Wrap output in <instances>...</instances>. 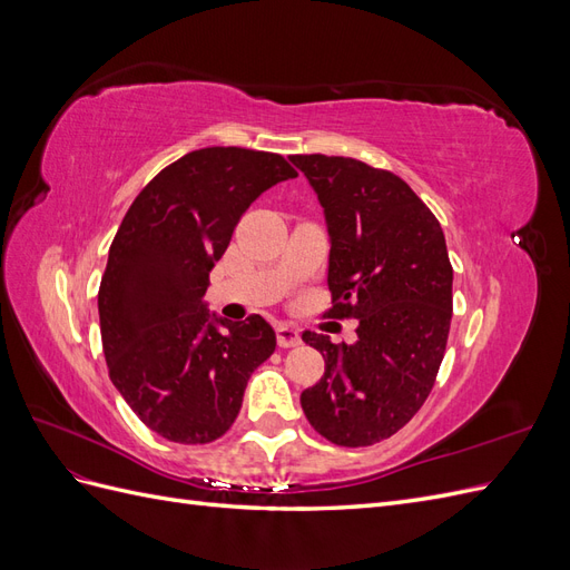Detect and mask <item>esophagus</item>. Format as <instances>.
Here are the masks:
<instances>
[{
  "label": "esophagus",
  "mask_w": 570,
  "mask_h": 570,
  "mask_svg": "<svg viewBox=\"0 0 570 570\" xmlns=\"http://www.w3.org/2000/svg\"><path fill=\"white\" fill-rule=\"evenodd\" d=\"M275 335H278V347H283V350L299 347V344H302V335L295 331V327H289V325H278V331H275Z\"/></svg>",
  "instance_id": "obj_1"
}]
</instances>
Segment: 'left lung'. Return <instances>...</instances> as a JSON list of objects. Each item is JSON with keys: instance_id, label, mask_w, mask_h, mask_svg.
<instances>
[{"instance_id": "8db88e82", "label": "left lung", "mask_w": 570, "mask_h": 570, "mask_svg": "<svg viewBox=\"0 0 570 570\" xmlns=\"http://www.w3.org/2000/svg\"><path fill=\"white\" fill-rule=\"evenodd\" d=\"M316 189L331 233L327 318H356L354 344L304 333L325 373L302 392L316 433L340 446L392 438L428 400L452 323L440 220L392 170L350 157L292 154Z\"/></svg>"}]
</instances>
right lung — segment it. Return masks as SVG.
Segmentation results:
<instances>
[{
    "label": "right lung",
    "instance_id": "1",
    "mask_svg": "<svg viewBox=\"0 0 570 570\" xmlns=\"http://www.w3.org/2000/svg\"><path fill=\"white\" fill-rule=\"evenodd\" d=\"M295 176L281 154L195 149L154 176L120 220L97 295L101 347L135 416L170 442L226 435L249 375L275 352L262 316L214 318L204 295L249 204Z\"/></svg>",
    "mask_w": 570,
    "mask_h": 570
}]
</instances>
